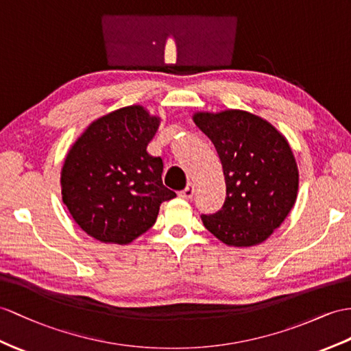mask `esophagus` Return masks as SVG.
<instances>
[{
    "label": "esophagus",
    "mask_w": 351,
    "mask_h": 351,
    "mask_svg": "<svg viewBox=\"0 0 351 351\" xmlns=\"http://www.w3.org/2000/svg\"><path fill=\"white\" fill-rule=\"evenodd\" d=\"M193 193H195V186L192 183H189V184L184 187L183 191H180L177 195L180 196V198H183V199H191L192 196H193Z\"/></svg>",
    "instance_id": "obj_1"
}]
</instances>
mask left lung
<instances>
[{
	"instance_id": "8db88e82",
	"label": "left lung",
	"mask_w": 351,
	"mask_h": 351,
	"mask_svg": "<svg viewBox=\"0 0 351 351\" xmlns=\"http://www.w3.org/2000/svg\"><path fill=\"white\" fill-rule=\"evenodd\" d=\"M193 122L215 144L226 198L202 223L221 243L256 245L274 232L298 195V165L287 140L265 119L243 110L195 113Z\"/></svg>"
}]
</instances>
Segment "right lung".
Instances as JSON below:
<instances>
[{"label":"right lung","instance_id":"right-lung-1","mask_svg":"<svg viewBox=\"0 0 351 351\" xmlns=\"http://www.w3.org/2000/svg\"><path fill=\"white\" fill-rule=\"evenodd\" d=\"M159 122L141 106L119 108L92 122L68 152L62 201L95 240L130 244L176 196L162 183L164 162L147 153Z\"/></svg>","mask_w":351,"mask_h":351}]
</instances>
